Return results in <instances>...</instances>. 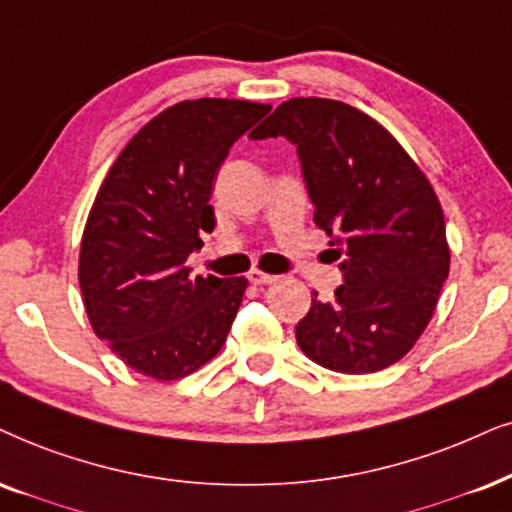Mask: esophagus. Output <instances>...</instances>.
Segmentation results:
<instances>
[{
    "mask_svg": "<svg viewBox=\"0 0 512 512\" xmlns=\"http://www.w3.org/2000/svg\"><path fill=\"white\" fill-rule=\"evenodd\" d=\"M278 276H271L267 271H260V269H252L248 274V281L255 283V286H269V283H274Z\"/></svg>",
    "mask_w": 512,
    "mask_h": 512,
    "instance_id": "obj_1",
    "label": "esophagus"
}]
</instances>
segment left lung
<instances>
[{"label":"left lung","instance_id":"left-lung-1","mask_svg":"<svg viewBox=\"0 0 512 512\" xmlns=\"http://www.w3.org/2000/svg\"><path fill=\"white\" fill-rule=\"evenodd\" d=\"M252 139L297 146L314 222L331 238L345 283L319 293L295 326L314 364L375 373L409 354L449 276L444 212L432 184L387 129L342 101L290 99Z\"/></svg>","mask_w":512,"mask_h":512}]
</instances>
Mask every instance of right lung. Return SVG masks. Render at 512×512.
I'll return each mask as SVG.
<instances>
[{
  "instance_id": "obj_1",
  "label": "right lung",
  "mask_w": 512,
  "mask_h": 512,
  "mask_svg": "<svg viewBox=\"0 0 512 512\" xmlns=\"http://www.w3.org/2000/svg\"><path fill=\"white\" fill-rule=\"evenodd\" d=\"M271 111L236 99L181 101L129 139L96 193L80 245L89 323L129 368L184 378L226 342L248 278L191 276L215 229L210 205L229 148Z\"/></svg>"
}]
</instances>
